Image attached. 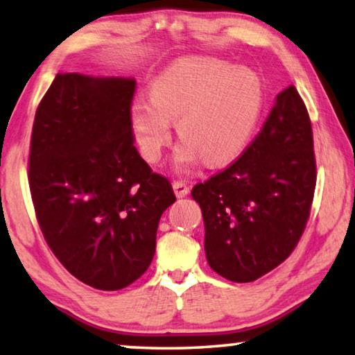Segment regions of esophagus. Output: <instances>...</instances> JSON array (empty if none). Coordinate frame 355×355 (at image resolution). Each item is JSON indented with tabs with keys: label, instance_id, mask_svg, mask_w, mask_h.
Returning <instances> with one entry per match:
<instances>
[{
	"label": "esophagus",
	"instance_id": "1",
	"mask_svg": "<svg viewBox=\"0 0 355 355\" xmlns=\"http://www.w3.org/2000/svg\"><path fill=\"white\" fill-rule=\"evenodd\" d=\"M173 189H174V193H176V197H179V198L186 197L187 193L191 192V189H189L186 181H174Z\"/></svg>",
	"mask_w": 355,
	"mask_h": 355
}]
</instances>
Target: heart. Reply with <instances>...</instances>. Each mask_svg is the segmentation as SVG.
<instances>
[{"instance_id":"obj_1","label":"heart","mask_w":355,"mask_h":355,"mask_svg":"<svg viewBox=\"0 0 355 355\" xmlns=\"http://www.w3.org/2000/svg\"><path fill=\"white\" fill-rule=\"evenodd\" d=\"M263 101V84L255 72L213 58H192L174 62L153 80L152 98L132 101L130 123L148 162L162 158L176 121L182 139L174 155L176 166H191L200 158L220 164L249 144Z\"/></svg>"}]
</instances>
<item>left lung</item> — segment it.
<instances>
[{
	"label": "left lung",
	"mask_w": 355,
	"mask_h": 355,
	"mask_svg": "<svg viewBox=\"0 0 355 355\" xmlns=\"http://www.w3.org/2000/svg\"><path fill=\"white\" fill-rule=\"evenodd\" d=\"M315 184L312 123L289 85L241 157L192 189L211 270L234 283H250L283 263L302 237Z\"/></svg>",
	"instance_id": "obj_1"
}]
</instances>
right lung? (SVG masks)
Instances as JSON below:
<instances>
[{
  "instance_id": "1",
  "label": "right lung",
  "mask_w": 355,
  "mask_h": 355,
  "mask_svg": "<svg viewBox=\"0 0 355 355\" xmlns=\"http://www.w3.org/2000/svg\"><path fill=\"white\" fill-rule=\"evenodd\" d=\"M135 80L58 74L38 105L28 153L37 221L82 283L118 291L152 263L171 182L134 145Z\"/></svg>"
}]
</instances>
